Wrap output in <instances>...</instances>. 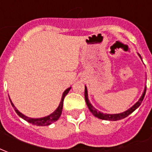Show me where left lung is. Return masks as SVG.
Segmentation results:
<instances>
[{"label": "left lung", "mask_w": 152, "mask_h": 152, "mask_svg": "<svg viewBox=\"0 0 152 152\" xmlns=\"http://www.w3.org/2000/svg\"><path fill=\"white\" fill-rule=\"evenodd\" d=\"M138 56L141 58L142 57L140 56V54L138 53ZM146 90H147V87H145L144 91L142 94L141 97L139 98L138 101L135 103L133 105L132 107H130L129 109H127L126 111L123 112V113H115V114H108V113H104L102 112L99 111L98 109H96L95 107H93V105L91 104L89 99H88V94H87V87L85 86V100H86V103H87V105L88 108H89L90 112L95 116V117H98L99 119H102V120H106V121H118L121 120L123 118H126V117H128L129 114H131L133 112L136 110L137 108L140 106L141 103L142 102L143 99H144L145 94H146Z\"/></svg>", "instance_id": "8db88e82"}]
</instances>
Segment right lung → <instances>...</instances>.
<instances>
[{"instance_id": "add662e5", "label": "right lung", "mask_w": 152, "mask_h": 152, "mask_svg": "<svg viewBox=\"0 0 152 152\" xmlns=\"http://www.w3.org/2000/svg\"><path fill=\"white\" fill-rule=\"evenodd\" d=\"M71 89V87H69L67 89L65 90V91L63 92L62 96H61V102H60L59 106L57 107L55 111L53 112V113L49 114L48 116H46V117H39V118H31V117H26V115H24L22 113H20L18 110L17 109V108L14 106V104L11 101L10 98V103L13 108H14L15 112L17 113V114L20 117H22L23 119H24L25 121H26L27 122L31 123L32 125H35V126H49L52 123L55 122L56 121L59 119V117H61V113H62V108H63V101H64V99H65V96L67 95L69 91V90Z\"/></svg>"}]
</instances>
